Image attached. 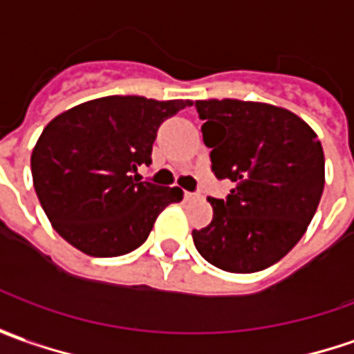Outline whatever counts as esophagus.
Instances as JSON below:
<instances>
[{
	"label": "esophagus",
	"mask_w": 354,
	"mask_h": 354,
	"mask_svg": "<svg viewBox=\"0 0 354 354\" xmlns=\"http://www.w3.org/2000/svg\"><path fill=\"white\" fill-rule=\"evenodd\" d=\"M200 198V194H194V192H184V200H196Z\"/></svg>",
	"instance_id": "1"
}]
</instances>
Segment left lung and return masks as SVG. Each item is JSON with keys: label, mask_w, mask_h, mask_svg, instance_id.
Wrapping results in <instances>:
<instances>
[{"label": "left lung", "mask_w": 354, "mask_h": 354, "mask_svg": "<svg viewBox=\"0 0 354 354\" xmlns=\"http://www.w3.org/2000/svg\"><path fill=\"white\" fill-rule=\"evenodd\" d=\"M212 170L235 188L207 198L214 219L194 229L201 257L227 272H259L286 257L322 200L325 158L315 131L284 107L241 100L196 102Z\"/></svg>", "instance_id": "left-lung-1"}]
</instances>
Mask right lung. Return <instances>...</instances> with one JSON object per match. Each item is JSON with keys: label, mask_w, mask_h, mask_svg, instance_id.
I'll return each instance as SVG.
<instances>
[{"label": "right lung", "mask_w": 354, "mask_h": 354, "mask_svg": "<svg viewBox=\"0 0 354 354\" xmlns=\"http://www.w3.org/2000/svg\"><path fill=\"white\" fill-rule=\"evenodd\" d=\"M189 100L107 95L56 115L31 154L35 192L55 231L90 257H121L147 241L182 189L140 182L156 131Z\"/></svg>", "instance_id": "right-lung-1"}]
</instances>
